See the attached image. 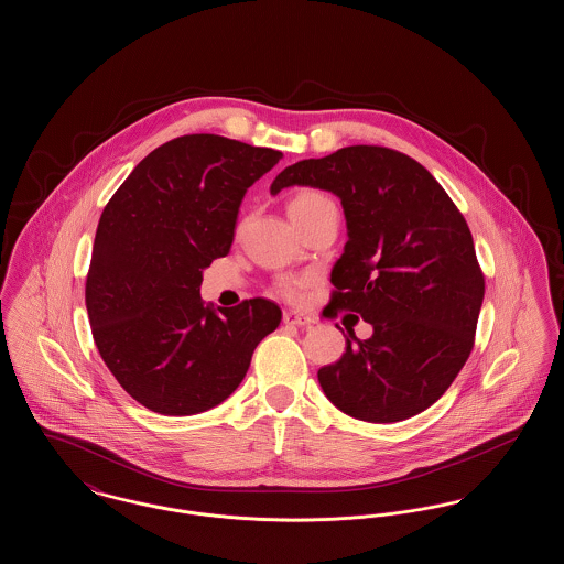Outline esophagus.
<instances>
[{
	"mask_svg": "<svg viewBox=\"0 0 564 564\" xmlns=\"http://www.w3.org/2000/svg\"><path fill=\"white\" fill-rule=\"evenodd\" d=\"M313 322H315V319L308 317V315H304V313H295V311H285V313H283V323H285V325H297V327H302V325H311Z\"/></svg>",
	"mask_w": 564,
	"mask_h": 564,
	"instance_id": "34e87169",
	"label": "esophagus"
}]
</instances>
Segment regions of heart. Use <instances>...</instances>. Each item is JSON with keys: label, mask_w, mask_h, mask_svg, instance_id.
Returning a JSON list of instances; mask_svg holds the SVG:
<instances>
[{"label": "heart", "mask_w": 564, "mask_h": 564, "mask_svg": "<svg viewBox=\"0 0 564 564\" xmlns=\"http://www.w3.org/2000/svg\"><path fill=\"white\" fill-rule=\"evenodd\" d=\"M332 205L322 192L317 189H300L288 203V214L294 219L295 226L302 228L306 221H311L315 215ZM311 283V276H283L279 281V292L285 295L288 300H300L306 285Z\"/></svg>", "instance_id": "heart-1"}]
</instances>
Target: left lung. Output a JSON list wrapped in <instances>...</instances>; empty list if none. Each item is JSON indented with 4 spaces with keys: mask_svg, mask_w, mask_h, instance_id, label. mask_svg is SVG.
<instances>
[{
    "mask_svg": "<svg viewBox=\"0 0 564 564\" xmlns=\"http://www.w3.org/2000/svg\"><path fill=\"white\" fill-rule=\"evenodd\" d=\"M290 186L340 198L349 241L332 269V306L375 329L368 340L347 329L345 355L317 372L325 398L368 423L427 410L465 366L482 308L465 217L423 164L378 145L285 166L270 194Z\"/></svg>",
    "mask_w": 564,
    "mask_h": 564,
    "instance_id": "obj_1",
    "label": "left lung"
}]
</instances>
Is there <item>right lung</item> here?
<instances>
[{"label":"right lung","mask_w":564,"mask_h":564,"mask_svg":"<svg viewBox=\"0 0 564 564\" xmlns=\"http://www.w3.org/2000/svg\"><path fill=\"white\" fill-rule=\"evenodd\" d=\"M281 152L184 134L150 152L111 196L86 276L93 338L120 387L152 412L189 416L235 393L281 308H212L203 270L235 239L242 196Z\"/></svg>","instance_id":"add662e5"}]
</instances>
